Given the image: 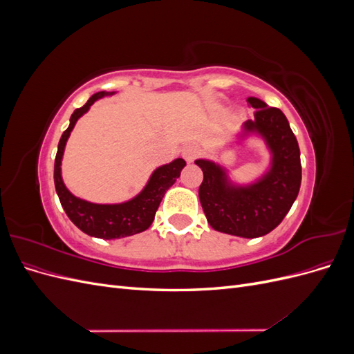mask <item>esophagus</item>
I'll use <instances>...</instances> for the list:
<instances>
[{"instance_id":"esophagus-1","label":"esophagus","mask_w":354,"mask_h":354,"mask_svg":"<svg viewBox=\"0 0 354 354\" xmlns=\"http://www.w3.org/2000/svg\"><path fill=\"white\" fill-rule=\"evenodd\" d=\"M198 152L199 151H198V147L195 145H187V146L181 149V156H183L187 160V162H192V160L196 158Z\"/></svg>"}]
</instances>
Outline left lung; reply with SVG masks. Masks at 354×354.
Returning <instances> with one entry per match:
<instances>
[{
	"instance_id": "8db88e82",
	"label": "left lung",
	"mask_w": 354,
	"mask_h": 354,
	"mask_svg": "<svg viewBox=\"0 0 354 354\" xmlns=\"http://www.w3.org/2000/svg\"><path fill=\"white\" fill-rule=\"evenodd\" d=\"M255 111L236 136L238 143L255 136L264 142L270 162L264 174L250 183H236L226 167L196 159L203 181L199 201L209 226L241 238H260L279 226L301 186V160L297 138L283 112L257 97L246 99Z\"/></svg>"
}]
</instances>
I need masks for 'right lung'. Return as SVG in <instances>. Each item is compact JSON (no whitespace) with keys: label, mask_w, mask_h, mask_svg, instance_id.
Masks as SVG:
<instances>
[{"label":"right lung","mask_w":354,"mask_h":354,"mask_svg":"<svg viewBox=\"0 0 354 354\" xmlns=\"http://www.w3.org/2000/svg\"><path fill=\"white\" fill-rule=\"evenodd\" d=\"M116 91H99L93 94L82 108L75 109L69 127L62 134L55 160V186L63 209L71 221L84 233L99 239H120L145 232L153 223L156 209L167 190L173 186L185 168L186 160L177 158L173 162L158 167L149 177L140 194L121 203H94L71 194L62 178V159L65 146L80 118L87 113L91 104Z\"/></svg>","instance_id":"add662e5"}]
</instances>
